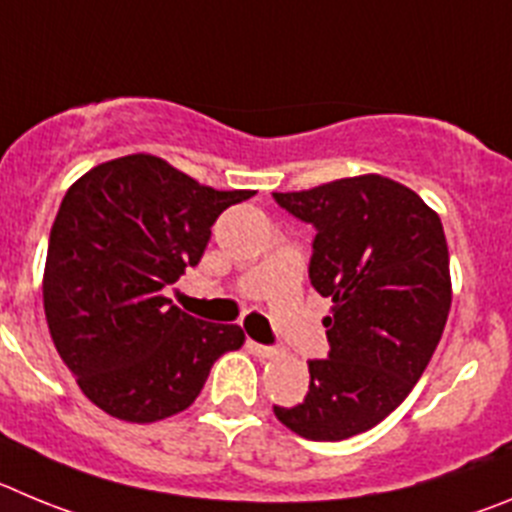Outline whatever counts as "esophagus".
Masks as SVG:
<instances>
[{
  "mask_svg": "<svg viewBox=\"0 0 512 512\" xmlns=\"http://www.w3.org/2000/svg\"><path fill=\"white\" fill-rule=\"evenodd\" d=\"M247 349H250L252 354H257V357H275V349L273 347H265V344H257V342H252V339H247Z\"/></svg>",
  "mask_w": 512,
  "mask_h": 512,
  "instance_id": "obj_1",
  "label": "esophagus"
}]
</instances>
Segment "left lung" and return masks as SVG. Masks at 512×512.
I'll use <instances>...</instances> for the list:
<instances>
[{
	"mask_svg": "<svg viewBox=\"0 0 512 512\" xmlns=\"http://www.w3.org/2000/svg\"><path fill=\"white\" fill-rule=\"evenodd\" d=\"M273 196L316 229L308 278L334 303L329 357L308 362L306 398L273 411L303 439H349L408 398L444 334V227L416 191L377 173Z\"/></svg>",
	"mask_w": 512,
	"mask_h": 512,
	"instance_id": "1",
	"label": "left lung"
}]
</instances>
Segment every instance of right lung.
I'll list each match as a JSON object with an SVG mask.
<instances>
[{
    "label": "right lung",
    "mask_w": 512,
    "mask_h": 512,
    "mask_svg": "<svg viewBox=\"0 0 512 512\" xmlns=\"http://www.w3.org/2000/svg\"><path fill=\"white\" fill-rule=\"evenodd\" d=\"M255 191L201 186L155 155H124L78 178L50 229L43 306L53 344L96 408L153 423L199 398L211 365L245 344L163 296L199 265L211 224Z\"/></svg>",
    "instance_id": "obj_1"
}]
</instances>
